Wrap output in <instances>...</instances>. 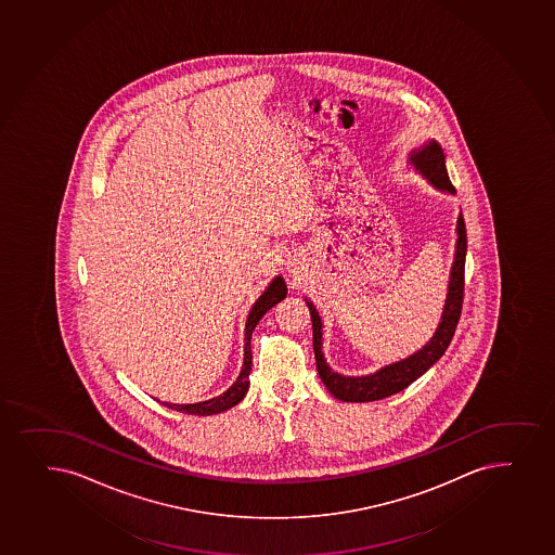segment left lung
Listing matches in <instances>:
<instances>
[{"label": "left lung", "mask_w": 555, "mask_h": 555, "mask_svg": "<svg viewBox=\"0 0 555 555\" xmlns=\"http://www.w3.org/2000/svg\"><path fill=\"white\" fill-rule=\"evenodd\" d=\"M410 163L417 171L441 192L455 193V188L449 179L444 153L436 140H430L421 150L411 153ZM457 243H455L454 263L450 271L449 295L442 308L441 323L437 326L436 334L423 349L415 354L408 356L400 362L391 363L378 369L376 373L367 376H343L334 373L323 356V321L319 318L315 306L306 299L310 308L313 328V352L318 363L319 378L324 387L343 402H373V400L386 399L395 392L402 391L405 387L423 376L434 363L449 349L450 341L454 337L455 326L460 321L461 306H463V292H465V256H467V229L463 214L457 218Z\"/></svg>", "instance_id": "8db88e82"}]
</instances>
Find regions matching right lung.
<instances>
[{
  "label": "right lung",
  "mask_w": 555,
  "mask_h": 555,
  "mask_svg": "<svg viewBox=\"0 0 555 555\" xmlns=\"http://www.w3.org/2000/svg\"><path fill=\"white\" fill-rule=\"evenodd\" d=\"M287 287L286 282L282 276H276L268 289L260 295V299L256 300L255 306L250 308L249 318L245 323V352H243V367L242 373L237 376V380L232 384L223 395L214 397V399L205 400V402H195V404H169L164 402V405H168L171 410L182 411L188 415H216L221 411H227L232 405H236L240 400H243L245 392L249 389V373L250 365H253V352H250V336L255 331L258 321L271 310L276 302H281L286 297Z\"/></svg>",
  "instance_id": "obj_1"
}]
</instances>
